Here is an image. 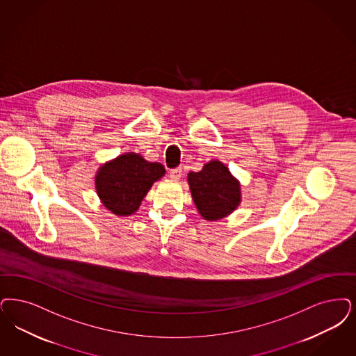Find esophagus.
I'll return each mask as SVG.
<instances>
[{
    "mask_svg": "<svg viewBox=\"0 0 356 356\" xmlns=\"http://www.w3.org/2000/svg\"><path fill=\"white\" fill-rule=\"evenodd\" d=\"M170 176H171L172 180H179L181 176H183V168L181 167H177V168H173L170 172Z\"/></svg>",
    "mask_w": 356,
    "mask_h": 356,
    "instance_id": "34e87169",
    "label": "esophagus"
}]
</instances>
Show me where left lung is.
Instances as JSON below:
<instances>
[{
	"instance_id": "1",
	"label": "left lung",
	"mask_w": 356,
	"mask_h": 356,
	"mask_svg": "<svg viewBox=\"0 0 356 356\" xmlns=\"http://www.w3.org/2000/svg\"><path fill=\"white\" fill-rule=\"evenodd\" d=\"M188 183L196 208L205 220L214 221L225 217L241 201L238 181L217 160L205 164L200 172H191Z\"/></svg>"
}]
</instances>
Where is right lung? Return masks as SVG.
Instances as JSON below:
<instances>
[{"instance_id": "obj_1", "label": "right lung", "mask_w": 356, "mask_h": 356, "mask_svg": "<svg viewBox=\"0 0 356 356\" xmlns=\"http://www.w3.org/2000/svg\"><path fill=\"white\" fill-rule=\"evenodd\" d=\"M164 173L160 163H149L134 152L126 154L100 167L97 192L113 213L129 216L138 211L149 188Z\"/></svg>"}]
</instances>
